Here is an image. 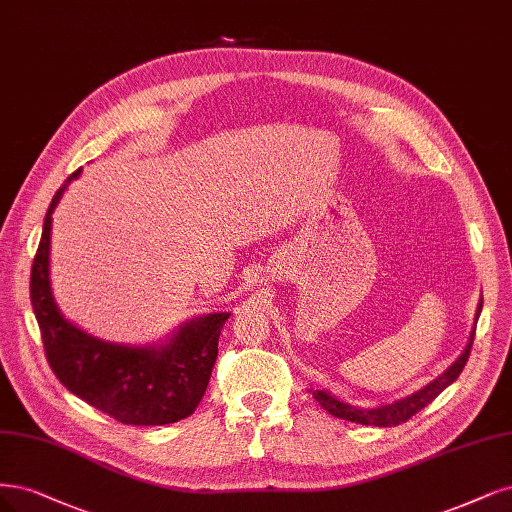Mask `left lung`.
<instances>
[{"mask_svg": "<svg viewBox=\"0 0 512 512\" xmlns=\"http://www.w3.org/2000/svg\"><path fill=\"white\" fill-rule=\"evenodd\" d=\"M483 309V298H479V305H477V313H474V324L470 330V339L462 351V356L457 358L443 375H438L436 379H432L428 385L421 387V390L404 396L400 400H394L390 404H381V407H373V409H362V407H354V404L343 402L341 398L332 396L326 390H309L313 394V398L322 404V407L339 419H347V421H356V424L362 426H377V428H390V426H398L402 421H407L409 417H413L417 411H421L424 407L443 392L447 387L460 377V373L464 370L468 356H470V347L474 341V330H477V322H479V315Z\"/></svg>", "mask_w": 512, "mask_h": 512, "instance_id": "left-lung-1", "label": "left lung"}]
</instances>
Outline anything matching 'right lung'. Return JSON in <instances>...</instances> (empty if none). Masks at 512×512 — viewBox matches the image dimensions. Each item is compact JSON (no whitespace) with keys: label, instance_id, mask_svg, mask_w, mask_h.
I'll return each mask as SVG.
<instances>
[{"label":"right lung","instance_id":"right-lung-1","mask_svg":"<svg viewBox=\"0 0 512 512\" xmlns=\"http://www.w3.org/2000/svg\"><path fill=\"white\" fill-rule=\"evenodd\" d=\"M74 171L52 197L31 267V305L52 373L69 392L127 426H165L195 413L218 358V339L231 311L182 322L152 345L93 337L61 313L50 286L52 214Z\"/></svg>","mask_w":512,"mask_h":512}]
</instances>
